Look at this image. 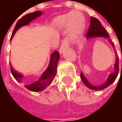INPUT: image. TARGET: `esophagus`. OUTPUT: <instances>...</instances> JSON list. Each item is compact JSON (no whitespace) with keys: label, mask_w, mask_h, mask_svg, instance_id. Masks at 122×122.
Here are the masks:
<instances>
[{"label":"esophagus","mask_w":122,"mask_h":122,"mask_svg":"<svg viewBox=\"0 0 122 122\" xmlns=\"http://www.w3.org/2000/svg\"><path fill=\"white\" fill-rule=\"evenodd\" d=\"M68 46V41H67L66 39H64L62 41V42H61V47H60V49H59L60 53H62L63 51H64L66 49V48H67Z\"/></svg>","instance_id":"obj_1"}]
</instances>
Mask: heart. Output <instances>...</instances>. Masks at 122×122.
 Listing matches in <instances>:
<instances>
[{"instance_id": "obj_1", "label": "heart", "mask_w": 122, "mask_h": 122, "mask_svg": "<svg viewBox=\"0 0 122 122\" xmlns=\"http://www.w3.org/2000/svg\"><path fill=\"white\" fill-rule=\"evenodd\" d=\"M76 12H71L67 15H62L58 19V24L64 27H70V30L73 35H79L84 25V19L82 15H75Z\"/></svg>"}]
</instances>
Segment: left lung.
Listing matches in <instances>:
<instances>
[{
	"mask_svg": "<svg viewBox=\"0 0 122 122\" xmlns=\"http://www.w3.org/2000/svg\"><path fill=\"white\" fill-rule=\"evenodd\" d=\"M86 37H87V38L94 37H105V38H108V39L110 38V36H109L108 33L107 32L105 29L103 27V26L102 25L100 22L97 18H95L94 17H91V18H90V25L89 29L87 30V33ZM109 40H110L109 41L112 44L113 47L114 48V43L110 39H109ZM119 68V57H118V56H117V60H116V62H115V64H114V72L110 74V76H109V77H108V78H107V80L106 81V82L105 83H103L102 85H98V86L92 85L87 81V79L85 78V77L84 76V75L83 74L82 72L81 73V78L83 82L88 87H90V89L95 90H102V89H105V87H108L109 85H111L114 81V80L117 78V77L118 76Z\"/></svg>",
	"mask_w": 122,
	"mask_h": 122,
	"instance_id": "1",
	"label": "left lung"
}]
</instances>
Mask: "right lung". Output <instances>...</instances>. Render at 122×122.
Returning <instances> with one entry per match:
<instances>
[{
	"instance_id": "add662e5",
	"label": "right lung",
	"mask_w": 122,
	"mask_h": 122,
	"mask_svg": "<svg viewBox=\"0 0 122 122\" xmlns=\"http://www.w3.org/2000/svg\"><path fill=\"white\" fill-rule=\"evenodd\" d=\"M42 13L41 11H36V12H32L27 15H25V16H23L21 19H20L16 23V25L13 30L12 32L11 39L13 37V35H15V33L16 32V31L21 27L22 26L26 25L27 24H29V22H30L32 20H33L35 18L37 17L38 16L41 15ZM59 59V53L56 51H54L51 56V61L49 66L48 67V68L46 70V71L43 73V75L41 76V78L38 80L37 81L33 82L32 84H29V85H25V87L26 88H27L28 90H31V91H41L43 90L44 89H45L48 85H49L54 80L56 74V68H57V63ZM10 71H11V73L12 74L13 77L15 78V80L17 81H18L19 83L22 82V75H21L20 73L16 72L12 66H10Z\"/></svg>"
}]
</instances>
